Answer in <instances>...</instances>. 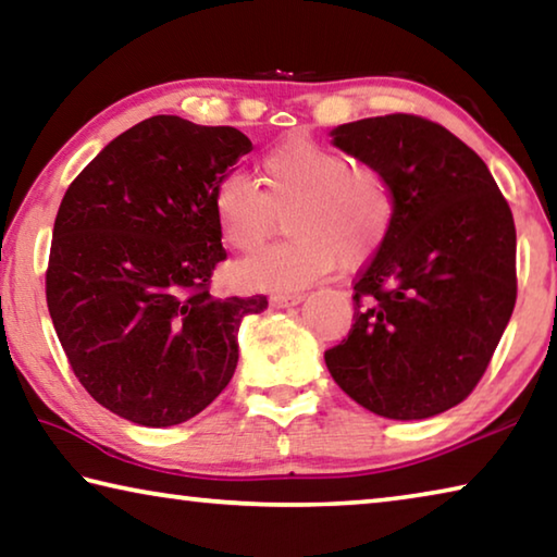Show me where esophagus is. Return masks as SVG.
<instances>
[{
  "label": "esophagus",
  "mask_w": 557,
  "mask_h": 557,
  "mask_svg": "<svg viewBox=\"0 0 557 557\" xmlns=\"http://www.w3.org/2000/svg\"><path fill=\"white\" fill-rule=\"evenodd\" d=\"M305 299V295H299V292H295V295H272L270 297V305L275 307V309H285V307H295V305H299V301Z\"/></svg>",
  "instance_id": "1"
}]
</instances>
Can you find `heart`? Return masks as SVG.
Instances as JSON below:
<instances>
[{
  "label": "heart",
  "instance_id": "obj_1",
  "mask_svg": "<svg viewBox=\"0 0 557 557\" xmlns=\"http://www.w3.org/2000/svg\"><path fill=\"white\" fill-rule=\"evenodd\" d=\"M262 188L240 174L213 191L221 240L235 252H256L287 221L289 240L240 262L235 280L252 289L289 292L324 277L342 260L361 268L395 225L398 199L379 169L356 164L342 149L287 139L262 157Z\"/></svg>",
  "mask_w": 557,
  "mask_h": 557
}]
</instances>
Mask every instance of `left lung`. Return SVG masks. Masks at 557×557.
I'll list each match as a JSON object with an SVG mask.
<instances>
[{"label":"left lung","instance_id":"1","mask_svg":"<svg viewBox=\"0 0 557 557\" xmlns=\"http://www.w3.org/2000/svg\"><path fill=\"white\" fill-rule=\"evenodd\" d=\"M332 135L388 178L398 213L354 280L351 332L326 369L366 410L432 418L476 388L511 319V209L482 157L428 117L393 112Z\"/></svg>","mask_w":557,"mask_h":557}]
</instances>
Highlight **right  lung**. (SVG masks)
Returning <instances> with one entry per match:
<instances>
[{"instance_id":"1","label":"right lung","mask_w":557,"mask_h":557,"mask_svg":"<svg viewBox=\"0 0 557 557\" xmlns=\"http://www.w3.org/2000/svg\"><path fill=\"white\" fill-rule=\"evenodd\" d=\"M252 143L154 115L73 178L55 213L46 305L75 379L145 428L186 422L238 366V326L265 295H211L225 260L213 191Z\"/></svg>"}]
</instances>
